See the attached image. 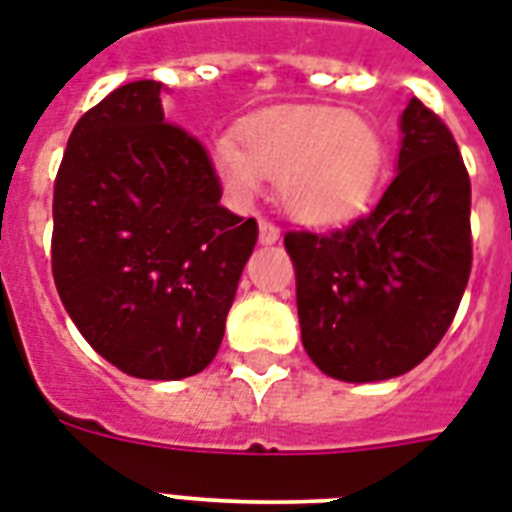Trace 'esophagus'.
Returning a JSON list of instances; mask_svg holds the SVG:
<instances>
[{
	"label": "esophagus",
	"instance_id": "obj_1",
	"mask_svg": "<svg viewBox=\"0 0 512 512\" xmlns=\"http://www.w3.org/2000/svg\"><path fill=\"white\" fill-rule=\"evenodd\" d=\"M260 241L263 244H276L279 241V228L268 220H260Z\"/></svg>",
	"mask_w": 512,
	"mask_h": 512
}]
</instances>
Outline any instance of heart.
Instances as JSON below:
<instances>
[{
  "instance_id": "1",
  "label": "heart",
  "mask_w": 512,
  "mask_h": 512,
  "mask_svg": "<svg viewBox=\"0 0 512 512\" xmlns=\"http://www.w3.org/2000/svg\"><path fill=\"white\" fill-rule=\"evenodd\" d=\"M241 142L220 138L212 159L233 199L249 201L263 175L279 180V199L303 223H332L369 196L382 162L372 124L327 106L271 108L252 116Z\"/></svg>"
}]
</instances>
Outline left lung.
Instances as JSON below:
<instances>
[{"mask_svg": "<svg viewBox=\"0 0 512 512\" xmlns=\"http://www.w3.org/2000/svg\"><path fill=\"white\" fill-rule=\"evenodd\" d=\"M398 172L366 215L329 233L287 231L308 356L345 382L390 380L433 353L473 265L470 177L422 100L401 116Z\"/></svg>", "mask_w": 512, "mask_h": 512, "instance_id": "8db88e82", "label": "left lung"}]
</instances>
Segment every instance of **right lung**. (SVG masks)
Segmentation results:
<instances>
[{"label": "right lung", "mask_w": 512, "mask_h": 512, "mask_svg": "<svg viewBox=\"0 0 512 512\" xmlns=\"http://www.w3.org/2000/svg\"><path fill=\"white\" fill-rule=\"evenodd\" d=\"M212 159L164 122L162 82L116 87L76 122L52 196V279L82 337L130 377L215 358L255 217L220 204Z\"/></svg>", "instance_id": "obj_1"}]
</instances>
